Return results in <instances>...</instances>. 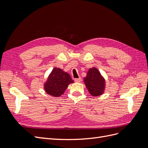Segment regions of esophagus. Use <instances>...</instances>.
<instances>
[{"label": "esophagus", "mask_w": 148, "mask_h": 148, "mask_svg": "<svg viewBox=\"0 0 148 148\" xmlns=\"http://www.w3.org/2000/svg\"><path fill=\"white\" fill-rule=\"evenodd\" d=\"M74 81L75 82H79L81 81V78L79 77V78H77V79H74Z\"/></svg>", "instance_id": "esophagus-1"}]
</instances>
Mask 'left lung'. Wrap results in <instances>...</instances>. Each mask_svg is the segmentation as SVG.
<instances>
[{
    "instance_id": "1",
    "label": "left lung",
    "mask_w": 148,
    "mask_h": 148,
    "mask_svg": "<svg viewBox=\"0 0 148 148\" xmlns=\"http://www.w3.org/2000/svg\"><path fill=\"white\" fill-rule=\"evenodd\" d=\"M84 82L87 90L92 97H98L105 91V79L97 68L92 67L88 70L86 76L84 77Z\"/></svg>"
}]
</instances>
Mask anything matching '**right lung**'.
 Returning <instances> with one entry per match:
<instances>
[{
	"label": "right lung",
	"mask_w": 148,
	"mask_h": 148,
	"mask_svg": "<svg viewBox=\"0 0 148 148\" xmlns=\"http://www.w3.org/2000/svg\"><path fill=\"white\" fill-rule=\"evenodd\" d=\"M71 75L60 68L54 67L43 84V89L48 95L59 97L64 93L68 86L73 83Z\"/></svg>",
	"instance_id": "right-lung-1"
}]
</instances>
